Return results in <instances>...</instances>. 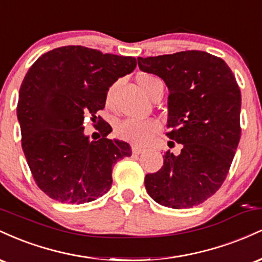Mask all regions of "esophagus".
<instances>
[{
  "mask_svg": "<svg viewBox=\"0 0 262 262\" xmlns=\"http://www.w3.org/2000/svg\"><path fill=\"white\" fill-rule=\"evenodd\" d=\"M143 151H144L143 148H139V146H137V145L132 146V152H133V154H135V155H139Z\"/></svg>",
  "mask_w": 262,
  "mask_h": 262,
  "instance_id": "esophagus-1",
  "label": "esophagus"
}]
</instances>
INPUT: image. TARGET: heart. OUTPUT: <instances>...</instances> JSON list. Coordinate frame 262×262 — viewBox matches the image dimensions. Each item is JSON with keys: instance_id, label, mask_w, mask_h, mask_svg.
Listing matches in <instances>:
<instances>
[{"instance_id": "heart-1", "label": "heart", "mask_w": 262, "mask_h": 262, "mask_svg": "<svg viewBox=\"0 0 262 262\" xmlns=\"http://www.w3.org/2000/svg\"><path fill=\"white\" fill-rule=\"evenodd\" d=\"M159 82H161V81L156 79L155 76H151V75H141V76H139V79H138V83H139L141 90L149 97H151L156 83ZM114 89H116V85L111 86L107 92L106 101L108 106L112 103ZM159 132H160V124L154 121V119H145V121H132V119H127V121H122L117 124L114 133H116L118 139L134 144L137 146H141L149 143L150 139L155 134H158Z\"/></svg>"}]
</instances>
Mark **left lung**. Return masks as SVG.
Returning <instances> with one entry per match:
<instances>
[{
    "label": "left lung",
    "mask_w": 262,
    "mask_h": 262,
    "mask_svg": "<svg viewBox=\"0 0 262 262\" xmlns=\"http://www.w3.org/2000/svg\"><path fill=\"white\" fill-rule=\"evenodd\" d=\"M144 73L161 77L169 89L167 133L182 144L166 151L164 166L145 176L149 196L165 207L192 208L223 185L239 144L242 95L223 59L201 50L138 58Z\"/></svg>",
    "instance_id": "8db88e82"
}]
</instances>
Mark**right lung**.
<instances>
[{"mask_svg":"<svg viewBox=\"0 0 262 262\" xmlns=\"http://www.w3.org/2000/svg\"><path fill=\"white\" fill-rule=\"evenodd\" d=\"M137 66L132 56L81 45L56 48L29 68L19 89L17 117L22 149L38 187L61 203H86L110 191L112 167L132 155L128 143L107 139L112 128L98 116L101 139L83 134L97 119L107 91Z\"/></svg>","mask_w":262,"mask_h":262,"instance_id":"right-lung-1","label":"right lung"}]
</instances>
